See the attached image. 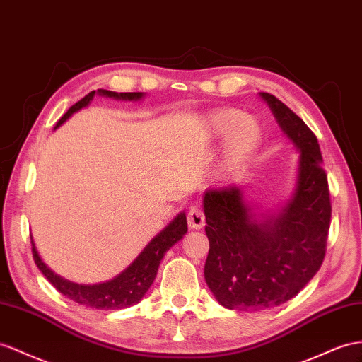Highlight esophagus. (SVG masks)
<instances>
[{
	"mask_svg": "<svg viewBox=\"0 0 362 362\" xmlns=\"http://www.w3.org/2000/svg\"><path fill=\"white\" fill-rule=\"evenodd\" d=\"M188 225L192 229H202L205 226V214L199 206H191L188 211Z\"/></svg>",
	"mask_w": 362,
	"mask_h": 362,
	"instance_id": "obj_1",
	"label": "esophagus"
}]
</instances>
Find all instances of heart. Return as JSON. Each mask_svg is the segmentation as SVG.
<instances>
[{
  "mask_svg": "<svg viewBox=\"0 0 362 362\" xmlns=\"http://www.w3.org/2000/svg\"><path fill=\"white\" fill-rule=\"evenodd\" d=\"M212 133L220 136L228 133L225 145V168L238 170L260 142L262 128L254 117L243 116L235 110H220L212 117Z\"/></svg>",
  "mask_w": 362,
  "mask_h": 362,
  "instance_id": "b5f03b06",
  "label": "heart"
}]
</instances>
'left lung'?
I'll use <instances>...</instances> for the list:
<instances>
[{
  "label": "left lung",
  "mask_w": 362,
  "mask_h": 362,
  "mask_svg": "<svg viewBox=\"0 0 362 362\" xmlns=\"http://www.w3.org/2000/svg\"><path fill=\"white\" fill-rule=\"evenodd\" d=\"M287 137L300 150L292 199L276 217L257 220L240 187L203 197L209 252L205 280L228 309L263 310L298 293L326 255L332 205L317 136L271 93H262Z\"/></svg>",
  "instance_id": "obj_1"
}]
</instances>
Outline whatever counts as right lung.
<instances>
[{"mask_svg":"<svg viewBox=\"0 0 362 362\" xmlns=\"http://www.w3.org/2000/svg\"><path fill=\"white\" fill-rule=\"evenodd\" d=\"M95 93H96L95 90L90 91L86 98H82L81 100L76 102L75 105H71L67 113L58 120V124L54 128H58L61 124L66 122V120L75 113V111L81 110L82 107H87L88 102L93 99V96H95ZM98 93L99 95L116 98V99L133 100V99L142 98V93H116V91H108V90H98ZM187 230H188L187 216H185L183 212H180V214L175 217L160 234H157L151 242L146 245L144 251L139 254L136 260L129 264L122 274L107 283L93 284V286L76 284L69 280H64V278H61L52 269H49V267L45 266V263L41 260V257L38 255L33 240H32V254H33L35 264L38 266V269L62 295L69 296L70 300L76 301L82 305H87V308L117 310V309L129 308V305H133L142 300V296L146 293L148 289H150V286L154 281L157 269H159V264L165 252L168 251L174 243H177L179 240L187 234Z\"/></svg>","mask_w":362,"mask_h":362,"instance_id":"right-lung-1","label":"right lung"}]
</instances>
